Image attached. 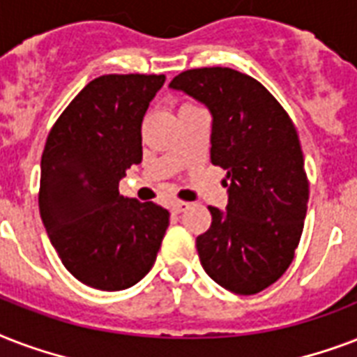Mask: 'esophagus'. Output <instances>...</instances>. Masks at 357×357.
Returning <instances> with one entry per match:
<instances>
[{
    "instance_id": "34e87169",
    "label": "esophagus",
    "mask_w": 357,
    "mask_h": 357,
    "mask_svg": "<svg viewBox=\"0 0 357 357\" xmlns=\"http://www.w3.org/2000/svg\"><path fill=\"white\" fill-rule=\"evenodd\" d=\"M186 208H190V203H184V201H175V203L171 204V212L173 214H181Z\"/></svg>"
}]
</instances>
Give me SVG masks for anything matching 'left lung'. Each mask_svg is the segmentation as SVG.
<instances>
[{"mask_svg":"<svg viewBox=\"0 0 357 357\" xmlns=\"http://www.w3.org/2000/svg\"><path fill=\"white\" fill-rule=\"evenodd\" d=\"M212 117L210 160L227 171V208L208 206L212 225L195 240L204 272L250 296L291 266L307 212L309 184L296 128L257 79L212 66L169 84Z\"/></svg>","mask_w":357,"mask_h":357,"instance_id":"8db88e82","label":"left lung"}]
</instances>
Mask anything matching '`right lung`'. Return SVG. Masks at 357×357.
Segmentation results:
<instances>
[{
	"label": "right lung",
	"instance_id": "add662e5",
	"mask_svg": "<svg viewBox=\"0 0 357 357\" xmlns=\"http://www.w3.org/2000/svg\"><path fill=\"white\" fill-rule=\"evenodd\" d=\"M164 74H107L79 91L48 134L38 208L68 272L98 291H124L156 261L169 212L123 197L119 182L141 164V123Z\"/></svg>",
	"mask_w": 357,
	"mask_h": 357
}]
</instances>
